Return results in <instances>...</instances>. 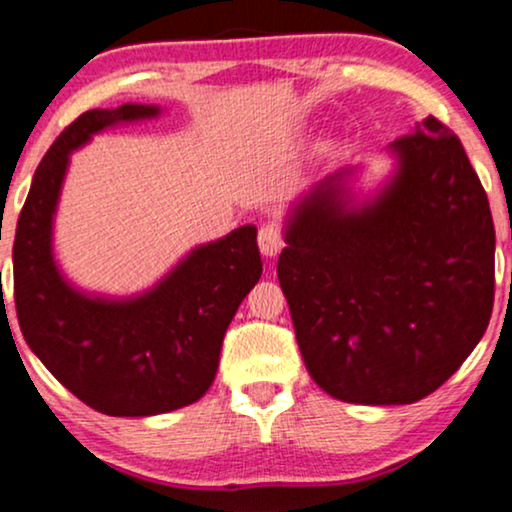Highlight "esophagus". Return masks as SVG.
<instances>
[{
  "label": "esophagus",
  "instance_id": "34e87169",
  "mask_svg": "<svg viewBox=\"0 0 512 512\" xmlns=\"http://www.w3.org/2000/svg\"><path fill=\"white\" fill-rule=\"evenodd\" d=\"M258 247H261V254L265 258H275L282 251L284 237L277 223H263L261 230H258Z\"/></svg>",
  "mask_w": 512,
  "mask_h": 512
}]
</instances>
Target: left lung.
I'll return each mask as SVG.
<instances>
[{
    "label": "left lung",
    "mask_w": 512,
    "mask_h": 512,
    "mask_svg": "<svg viewBox=\"0 0 512 512\" xmlns=\"http://www.w3.org/2000/svg\"><path fill=\"white\" fill-rule=\"evenodd\" d=\"M366 195L342 167L289 207L277 277L312 380L361 405H408L457 373L494 305V223L459 137L426 116L387 146Z\"/></svg>",
    "instance_id": "8db88e82"
}]
</instances>
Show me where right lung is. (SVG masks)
<instances>
[{"label": "right lung", "mask_w": 512, "mask_h": 512, "mask_svg": "<svg viewBox=\"0 0 512 512\" xmlns=\"http://www.w3.org/2000/svg\"><path fill=\"white\" fill-rule=\"evenodd\" d=\"M158 104L81 114L34 172L13 242V291L23 338L76 398L111 417L184 408L212 387L226 328L263 272L256 226L198 244L151 289L114 298L62 275L53 223L69 156L93 135L151 121Z\"/></svg>", "instance_id": "add662e5"}]
</instances>
